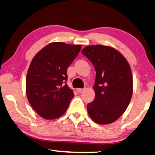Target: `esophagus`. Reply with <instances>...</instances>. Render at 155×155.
Wrapping results in <instances>:
<instances>
[{
	"label": "esophagus",
	"instance_id": "esophagus-1",
	"mask_svg": "<svg viewBox=\"0 0 155 155\" xmlns=\"http://www.w3.org/2000/svg\"><path fill=\"white\" fill-rule=\"evenodd\" d=\"M84 90H85V88H84V89H77V92H79V93L83 92Z\"/></svg>",
	"mask_w": 155,
	"mask_h": 155
}]
</instances>
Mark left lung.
Wrapping results in <instances>:
<instances>
[{"mask_svg":"<svg viewBox=\"0 0 155 155\" xmlns=\"http://www.w3.org/2000/svg\"><path fill=\"white\" fill-rule=\"evenodd\" d=\"M81 53L96 71L93 86L95 97L87 105V112L97 124H112L124 114L131 101L133 94L131 67L120 52L110 46L89 45Z\"/></svg>","mask_w":155,"mask_h":155,"instance_id":"1","label":"left lung"}]
</instances>
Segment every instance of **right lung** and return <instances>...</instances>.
Instances as JSON below:
<instances>
[{
    "instance_id": "1",
    "label": "right lung",
    "mask_w": 155,
    "mask_h": 155,
    "mask_svg": "<svg viewBox=\"0 0 155 155\" xmlns=\"http://www.w3.org/2000/svg\"><path fill=\"white\" fill-rule=\"evenodd\" d=\"M81 45L52 42L33 58L26 79V93L31 107L41 117L53 120L68 107L74 92L66 84L67 68Z\"/></svg>"
}]
</instances>
